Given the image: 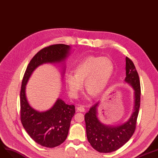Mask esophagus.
<instances>
[{"mask_svg":"<svg viewBox=\"0 0 158 158\" xmlns=\"http://www.w3.org/2000/svg\"><path fill=\"white\" fill-rule=\"evenodd\" d=\"M77 111L78 112H84L85 108L82 106H79L77 107Z\"/></svg>","mask_w":158,"mask_h":158,"instance_id":"34e87169","label":"esophagus"}]
</instances>
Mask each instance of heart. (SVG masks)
Here are the masks:
<instances>
[{
  "mask_svg": "<svg viewBox=\"0 0 158 158\" xmlns=\"http://www.w3.org/2000/svg\"><path fill=\"white\" fill-rule=\"evenodd\" d=\"M114 71V66L107 57L91 56L85 58L74 69V74H67L65 81L69 95L76 98L83 89L89 93L100 96L106 89Z\"/></svg>",
  "mask_w": 158,
  "mask_h": 158,
  "instance_id": "1",
  "label": "heart"
}]
</instances>
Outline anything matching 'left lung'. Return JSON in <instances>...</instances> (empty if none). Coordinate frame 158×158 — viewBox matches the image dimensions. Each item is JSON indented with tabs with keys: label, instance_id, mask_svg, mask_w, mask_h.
<instances>
[{
	"label": "left lung",
	"instance_id": "1",
	"mask_svg": "<svg viewBox=\"0 0 158 158\" xmlns=\"http://www.w3.org/2000/svg\"><path fill=\"white\" fill-rule=\"evenodd\" d=\"M125 71V81L133 87L135 98L134 111L129 121L115 127L102 123L97 117L98 102L94 104L85 114L87 139L91 145L99 152L109 153L116 151L129 140L136 130L140 107V81L134 63L127 56Z\"/></svg>",
	"mask_w": 158,
	"mask_h": 158
}]
</instances>
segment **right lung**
<instances>
[{"label": "right lung", "instance_id": "obj_1", "mask_svg": "<svg viewBox=\"0 0 158 158\" xmlns=\"http://www.w3.org/2000/svg\"><path fill=\"white\" fill-rule=\"evenodd\" d=\"M69 49V46L62 44L51 45L42 49L29 62L22 79L20 95L21 122L29 136L45 147H57L65 140L75 113V107L58 99L51 109L45 112L36 111L27 102L26 85L37 67L45 63L62 61Z\"/></svg>", "mask_w": 158, "mask_h": 158}]
</instances>
